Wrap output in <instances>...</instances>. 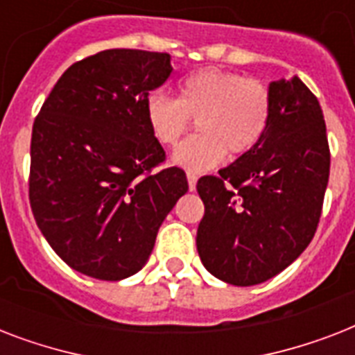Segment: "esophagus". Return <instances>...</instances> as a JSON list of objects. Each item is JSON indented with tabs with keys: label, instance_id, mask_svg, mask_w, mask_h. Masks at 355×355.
<instances>
[{
	"label": "esophagus",
	"instance_id": "esophagus-1",
	"mask_svg": "<svg viewBox=\"0 0 355 355\" xmlns=\"http://www.w3.org/2000/svg\"><path fill=\"white\" fill-rule=\"evenodd\" d=\"M186 178H188V188H189V191H195V188H197V175H195V173L189 171L188 175H186Z\"/></svg>",
	"mask_w": 355,
	"mask_h": 355
}]
</instances>
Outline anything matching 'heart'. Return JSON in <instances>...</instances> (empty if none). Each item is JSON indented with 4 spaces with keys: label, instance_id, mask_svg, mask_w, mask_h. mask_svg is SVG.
I'll list each match as a JSON object with an SVG mask.
<instances>
[{
    "label": "heart",
    "instance_id": "obj_1",
    "mask_svg": "<svg viewBox=\"0 0 355 355\" xmlns=\"http://www.w3.org/2000/svg\"><path fill=\"white\" fill-rule=\"evenodd\" d=\"M270 118L269 88L258 79L223 69H200L180 83L178 99L150 94L145 119L162 145H175L197 123L199 136L186 139L171 162L189 171L219 166L227 150L241 156L263 138Z\"/></svg>",
    "mask_w": 355,
    "mask_h": 355
}]
</instances>
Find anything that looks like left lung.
Returning <instances> with one entry per match:
<instances>
[{
  "label": "left lung",
  "mask_w": 355,
  "mask_h": 355,
  "mask_svg": "<svg viewBox=\"0 0 355 355\" xmlns=\"http://www.w3.org/2000/svg\"><path fill=\"white\" fill-rule=\"evenodd\" d=\"M263 138L197 191L205 217L197 250L208 272L256 286L289 267L313 239L330 177V147L317 97L298 79L269 85Z\"/></svg>",
  "instance_id": "1"
}]
</instances>
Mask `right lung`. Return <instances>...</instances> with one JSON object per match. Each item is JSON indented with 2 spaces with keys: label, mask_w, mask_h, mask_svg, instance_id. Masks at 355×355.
<instances>
[{
  "label": "right lung",
  "mask_w": 355,
  "mask_h": 355,
  "mask_svg": "<svg viewBox=\"0 0 355 355\" xmlns=\"http://www.w3.org/2000/svg\"><path fill=\"white\" fill-rule=\"evenodd\" d=\"M171 71L167 53L107 49L69 66L36 116L33 216L53 250L83 275H136L188 191L180 167L149 175L166 153L150 134L145 101Z\"/></svg>",
  "instance_id": "1"
}]
</instances>
